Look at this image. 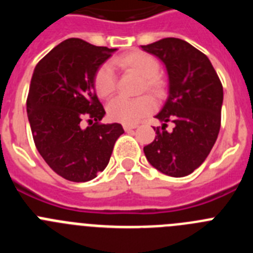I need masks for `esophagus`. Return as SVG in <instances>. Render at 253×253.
Here are the masks:
<instances>
[{
    "label": "esophagus",
    "mask_w": 253,
    "mask_h": 253,
    "mask_svg": "<svg viewBox=\"0 0 253 253\" xmlns=\"http://www.w3.org/2000/svg\"><path fill=\"white\" fill-rule=\"evenodd\" d=\"M123 128H124L125 131H130V130H133V129L137 128V125H135V124H133V125L124 124V125H123Z\"/></svg>",
    "instance_id": "34e87169"
}]
</instances>
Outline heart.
<instances>
[{
    "instance_id": "heart-1",
    "label": "heart",
    "mask_w": 253,
    "mask_h": 253,
    "mask_svg": "<svg viewBox=\"0 0 253 253\" xmlns=\"http://www.w3.org/2000/svg\"><path fill=\"white\" fill-rule=\"evenodd\" d=\"M113 64L124 71H131L143 78L140 90L147 91L156 97H161L165 92V82L158 77L160 64L153 55L140 50H134L115 58ZM93 86L101 99H109L116 90V77L110 64H102L95 73ZM107 115L113 122L123 124H135L142 118L149 115L154 110V102L149 96L138 99L116 97L109 102L106 107Z\"/></svg>"
}]
</instances>
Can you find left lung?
<instances>
[{
	"mask_svg": "<svg viewBox=\"0 0 253 253\" xmlns=\"http://www.w3.org/2000/svg\"><path fill=\"white\" fill-rule=\"evenodd\" d=\"M162 60L169 75V97L156 115L162 122L153 142L143 148L154 169L184 177L208 157L220 129L223 86L209 58L185 40L165 38L142 45ZM173 122L172 132L167 123Z\"/></svg>",
	"mask_w": 253,
	"mask_h": 253,
	"instance_id": "8db88e82",
	"label": "left lung"
}]
</instances>
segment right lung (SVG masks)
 <instances>
[{
    "label": "right lung",
    "instance_id": "1",
    "mask_svg": "<svg viewBox=\"0 0 253 253\" xmlns=\"http://www.w3.org/2000/svg\"><path fill=\"white\" fill-rule=\"evenodd\" d=\"M115 50L71 38L51 49L34 69L26 100L31 133L40 156L66 180L95 178L124 133L118 123H100L105 110L93 86L96 71ZM84 117L89 118L84 129Z\"/></svg>",
    "mask_w": 253,
    "mask_h": 253
}]
</instances>
